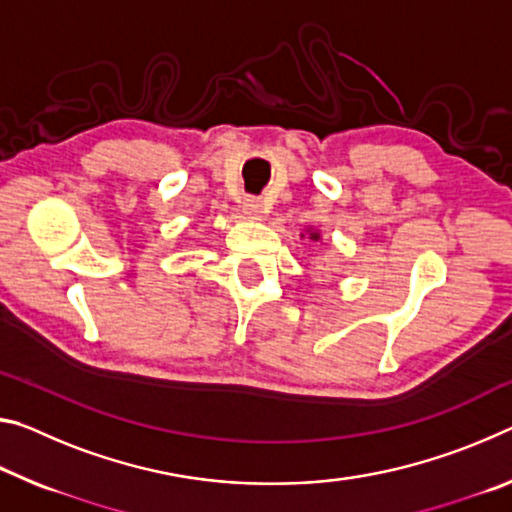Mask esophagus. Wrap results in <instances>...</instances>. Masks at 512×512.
<instances>
[{
	"label": "esophagus",
	"mask_w": 512,
	"mask_h": 512,
	"mask_svg": "<svg viewBox=\"0 0 512 512\" xmlns=\"http://www.w3.org/2000/svg\"><path fill=\"white\" fill-rule=\"evenodd\" d=\"M241 214L243 218H248V221H262V198L248 196L241 205Z\"/></svg>",
	"instance_id": "obj_1"
}]
</instances>
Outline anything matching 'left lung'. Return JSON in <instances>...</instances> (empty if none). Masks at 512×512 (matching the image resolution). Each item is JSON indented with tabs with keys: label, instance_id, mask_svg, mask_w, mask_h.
<instances>
[{
	"label": "left lung",
	"instance_id": "1",
	"mask_svg": "<svg viewBox=\"0 0 512 512\" xmlns=\"http://www.w3.org/2000/svg\"><path fill=\"white\" fill-rule=\"evenodd\" d=\"M307 237H310L312 241H319V239H321V234H319V232H310V234H307Z\"/></svg>",
	"mask_w": 512,
	"mask_h": 512
}]
</instances>
